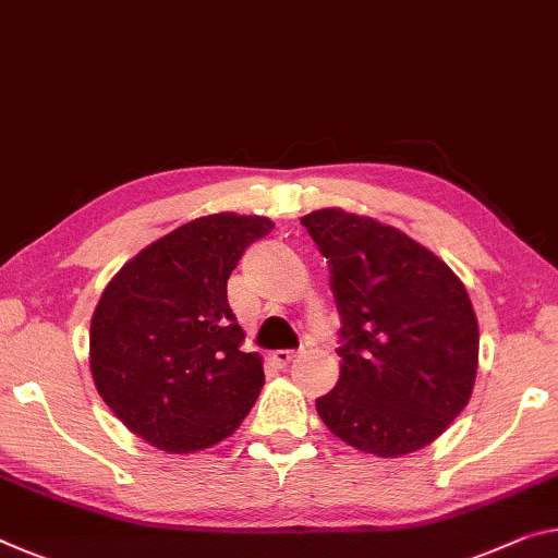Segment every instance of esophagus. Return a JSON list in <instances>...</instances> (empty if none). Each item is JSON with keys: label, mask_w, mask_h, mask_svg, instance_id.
I'll use <instances>...</instances> for the list:
<instances>
[{"label": "esophagus", "mask_w": 558, "mask_h": 558, "mask_svg": "<svg viewBox=\"0 0 558 558\" xmlns=\"http://www.w3.org/2000/svg\"><path fill=\"white\" fill-rule=\"evenodd\" d=\"M295 357H298L295 350H276V352H272V362H276V365H280V367H288Z\"/></svg>", "instance_id": "1"}]
</instances>
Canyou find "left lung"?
<instances>
[{
  "mask_svg": "<svg viewBox=\"0 0 558 558\" xmlns=\"http://www.w3.org/2000/svg\"><path fill=\"white\" fill-rule=\"evenodd\" d=\"M300 223L330 263L340 313V379L317 414L360 452H417L472 397L480 325L462 280L379 220L323 208Z\"/></svg>",
  "mask_w": 558,
  "mask_h": 558,
  "instance_id": "8db88e82",
  "label": "left lung"
}]
</instances>
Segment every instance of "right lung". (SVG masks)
Segmentation results:
<instances>
[{"instance_id": "1", "label": "right lung", "mask_w": 558, "mask_h": 558, "mask_svg": "<svg viewBox=\"0 0 558 558\" xmlns=\"http://www.w3.org/2000/svg\"><path fill=\"white\" fill-rule=\"evenodd\" d=\"M270 231L260 216L196 218L106 286L92 317V375L101 400L148 445L175 454L218 445L258 400L263 362L241 350L228 278Z\"/></svg>"}]
</instances>
